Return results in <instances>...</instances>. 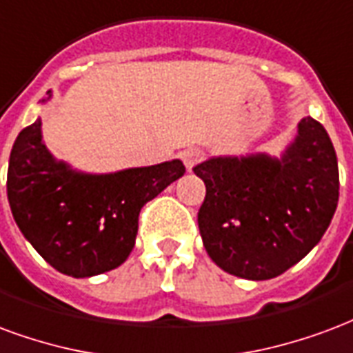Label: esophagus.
I'll return each instance as SVG.
<instances>
[{
	"label": "esophagus",
	"instance_id": "esophagus-1",
	"mask_svg": "<svg viewBox=\"0 0 353 353\" xmlns=\"http://www.w3.org/2000/svg\"><path fill=\"white\" fill-rule=\"evenodd\" d=\"M180 158L184 161V165L192 171L197 163H201L203 158H205V152L201 148H186V150L180 154Z\"/></svg>",
	"mask_w": 353,
	"mask_h": 353
}]
</instances>
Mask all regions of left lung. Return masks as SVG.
<instances>
[{"label":"left lung","mask_w":353,"mask_h":353,"mask_svg":"<svg viewBox=\"0 0 353 353\" xmlns=\"http://www.w3.org/2000/svg\"><path fill=\"white\" fill-rule=\"evenodd\" d=\"M207 195L197 222L220 269L269 280L320 243L339 203V163L320 122L307 117L280 159L210 158L194 167Z\"/></svg>","instance_id":"obj_1"}]
</instances>
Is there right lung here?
I'll list each match as a JSON object with an SVG mask.
<instances>
[{
	"mask_svg": "<svg viewBox=\"0 0 353 353\" xmlns=\"http://www.w3.org/2000/svg\"><path fill=\"white\" fill-rule=\"evenodd\" d=\"M184 171L182 161L173 159L110 174L77 173L46 150L37 120L12 145L7 197L22 235L46 263L84 279L128 259L141 208Z\"/></svg>",
	"mask_w": 353,
	"mask_h": 353,
	"instance_id": "obj_1",
	"label": "right lung"
}]
</instances>
